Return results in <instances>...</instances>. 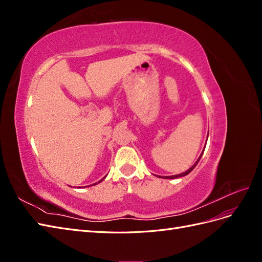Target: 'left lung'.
<instances>
[{"instance_id":"left-lung-1","label":"left lung","mask_w":262,"mask_h":262,"mask_svg":"<svg viewBox=\"0 0 262 262\" xmlns=\"http://www.w3.org/2000/svg\"><path fill=\"white\" fill-rule=\"evenodd\" d=\"M203 154V153H202ZM202 154L200 155V157L199 158H198V161L193 164V166H192V167L191 168H189L187 171H185V172H182V173H179V175H175V176H169V177H165V178H169V179H173V178H179V177H184V176H187L188 175V173L189 172H191V170L195 167V166H196V164H198V162H199L200 161V158H201V156H202Z\"/></svg>"}]
</instances>
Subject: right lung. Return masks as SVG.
<instances>
[{"mask_svg": "<svg viewBox=\"0 0 262 262\" xmlns=\"http://www.w3.org/2000/svg\"><path fill=\"white\" fill-rule=\"evenodd\" d=\"M102 179H105V178H102ZM102 179H101V180H102ZM101 180H100V181H101ZM98 182H99V181H98ZM94 185H97V182H96V184H94Z\"/></svg>", "mask_w": 262, "mask_h": 262, "instance_id": "1", "label": "right lung"}]
</instances>
